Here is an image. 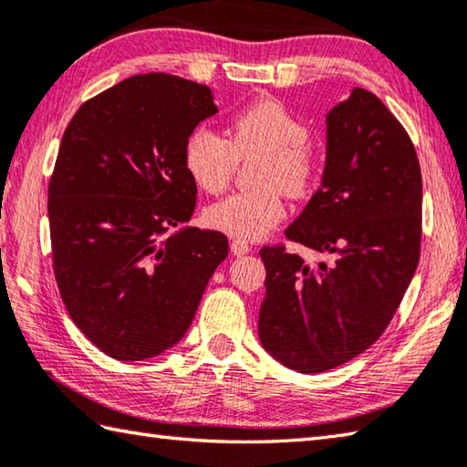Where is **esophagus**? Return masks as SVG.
<instances>
[{"instance_id": "obj_1", "label": "esophagus", "mask_w": 467, "mask_h": 467, "mask_svg": "<svg viewBox=\"0 0 467 467\" xmlns=\"http://www.w3.org/2000/svg\"><path fill=\"white\" fill-rule=\"evenodd\" d=\"M232 252L235 254V256H244V254L252 252V245L248 242H244V240H234L232 242Z\"/></svg>"}]
</instances>
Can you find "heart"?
<instances>
[{"mask_svg":"<svg viewBox=\"0 0 467 467\" xmlns=\"http://www.w3.org/2000/svg\"><path fill=\"white\" fill-rule=\"evenodd\" d=\"M305 121L275 97H260L237 109L227 140L209 128H197L184 142V166L199 189L222 192L230 184L240 158L260 154L254 191H240L209 205L211 227L240 240H256L285 215L283 192L306 197L317 181V156L306 142Z\"/></svg>","mask_w":467,"mask_h":467,"instance_id":"heart-1","label":"heart"}]
</instances>
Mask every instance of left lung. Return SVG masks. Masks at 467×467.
<instances>
[{
    "label": "left lung",
    "mask_w": 467,
    "mask_h": 467,
    "mask_svg": "<svg viewBox=\"0 0 467 467\" xmlns=\"http://www.w3.org/2000/svg\"><path fill=\"white\" fill-rule=\"evenodd\" d=\"M420 207V166L407 130L356 87L327 113L321 187L286 230L323 260L309 264L285 245L260 250L262 348L301 374L331 370L370 348L417 270Z\"/></svg>",
    "instance_id": "1"
}]
</instances>
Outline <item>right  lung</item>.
<instances>
[{"label":"right lung","instance_id":"right-lung-1","mask_svg":"<svg viewBox=\"0 0 467 467\" xmlns=\"http://www.w3.org/2000/svg\"><path fill=\"white\" fill-rule=\"evenodd\" d=\"M217 113L207 85L148 73L85 101L65 130L48 184L52 266L70 319L119 362L182 339L227 237L184 227L197 184L191 131Z\"/></svg>","mask_w":467,"mask_h":467}]
</instances>
